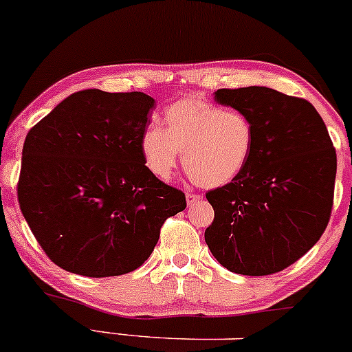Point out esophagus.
Listing matches in <instances>:
<instances>
[{"instance_id":"obj_1","label":"esophagus","mask_w":352,"mask_h":352,"mask_svg":"<svg viewBox=\"0 0 352 352\" xmlns=\"http://www.w3.org/2000/svg\"><path fill=\"white\" fill-rule=\"evenodd\" d=\"M185 198H187L188 205H193V203H197V201L201 200L200 195H195V193H187V195H185Z\"/></svg>"}]
</instances>
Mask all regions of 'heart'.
I'll return each mask as SVG.
<instances>
[{
	"instance_id": "1",
	"label": "heart",
	"mask_w": 352,
	"mask_h": 352,
	"mask_svg": "<svg viewBox=\"0 0 352 352\" xmlns=\"http://www.w3.org/2000/svg\"><path fill=\"white\" fill-rule=\"evenodd\" d=\"M139 147L144 165L157 179H170L182 151V164L195 184L217 188L236 179L248 164L254 126L241 111L185 96L164 111V129L144 131Z\"/></svg>"
}]
</instances>
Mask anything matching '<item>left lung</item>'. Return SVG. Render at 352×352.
<instances>
[{
	"label": "left lung",
	"instance_id": "1",
	"mask_svg": "<svg viewBox=\"0 0 352 352\" xmlns=\"http://www.w3.org/2000/svg\"><path fill=\"white\" fill-rule=\"evenodd\" d=\"M214 101L251 120L254 147L236 179L206 193L214 219L205 241L231 272H280L310 251L328 226L336 151L307 100L245 87L221 88Z\"/></svg>",
	"mask_w": 352,
	"mask_h": 352
}]
</instances>
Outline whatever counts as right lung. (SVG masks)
Returning <instances> with one entry per match:
<instances>
[{
	"instance_id": "1",
	"label": "right lung",
	"mask_w": 352,
	"mask_h": 352,
	"mask_svg": "<svg viewBox=\"0 0 352 352\" xmlns=\"http://www.w3.org/2000/svg\"><path fill=\"white\" fill-rule=\"evenodd\" d=\"M154 98L98 88L67 96L29 131L18 198L49 259L85 277L133 272L185 195L147 170L141 135Z\"/></svg>"
}]
</instances>
